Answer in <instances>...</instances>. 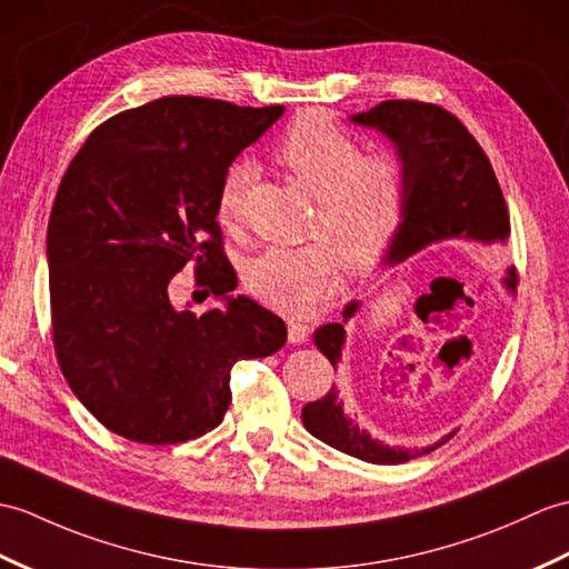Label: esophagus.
I'll use <instances>...</instances> for the list:
<instances>
[{
	"instance_id": "esophagus-1",
	"label": "esophagus",
	"mask_w": 569,
	"mask_h": 569,
	"mask_svg": "<svg viewBox=\"0 0 569 569\" xmlns=\"http://www.w3.org/2000/svg\"><path fill=\"white\" fill-rule=\"evenodd\" d=\"M308 337H310L308 325H302L300 320H288V341H290V345H293V347L306 345Z\"/></svg>"
}]
</instances>
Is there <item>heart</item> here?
<instances>
[{
  "mask_svg": "<svg viewBox=\"0 0 569 569\" xmlns=\"http://www.w3.org/2000/svg\"><path fill=\"white\" fill-rule=\"evenodd\" d=\"M276 160L296 187L317 203L302 247H269L249 259L244 283L267 306L306 315L351 273L376 269L388 254L407 210V167L395 152L363 154L347 130L322 113H306L288 128ZM252 167L234 162L218 187L216 218L234 230Z\"/></svg>",
  "mask_w": 569,
  "mask_h": 569,
  "instance_id": "b5f03b06",
  "label": "heart"
}]
</instances>
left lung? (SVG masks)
<instances>
[{"instance_id":"1","label":"left lung","mask_w":569,"mask_h":569,"mask_svg":"<svg viewBox=\"0 0 569 569\" xmlns=\"http://www.w3.org/2000/svg\"><path fill=\"white\" fill-rule=\"evenodd\" d=\"M353 126L371 128L392 142L407 167V210L388 254L386 267L415 257L439 242H468L475 247L507 244L509 213L495 169L468 128L441 106L421 101H380L373 109L353 113ZM501 288L517 293V271L507 269ZM361 310V300L345 306V322L325 325L315 332V347L335 368L347 345V322ZM302 425L327 446L366 463L398 466L436 451L456 431L421 448L390 446L373 439L345 412L339 390L332 386L322 400L302 407Z\"/></svg>"}]
</instances>
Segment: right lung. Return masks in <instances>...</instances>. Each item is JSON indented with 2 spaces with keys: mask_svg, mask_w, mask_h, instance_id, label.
<instances>
[{
  "mask_svg": "<svg viewBox=\"0 0 569 569\" xmlns=\"http://www.w3.org/2000/svg\"><path fill=\"white\" fill-rule=\"evenodd\" d=\"M283 116L201 97L118 113L64 171L48 220L52 341L64 380L101 425L138 443H181L228 412L230 371L286 345V322L237 286L216 196L224 171ZM191 260L223 302L174 309Z\"/></svg>",
  "mask_w": 569,
  "mask_h": 569,
  "instance_id": "right-lung-1",
  "label": "right lung"
}]
</instances>
